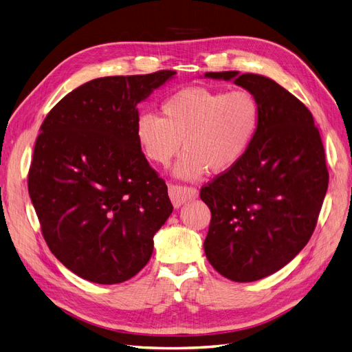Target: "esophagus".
Segmentation results:
<instances>
[{"label":"esophagus","instance_id":"34e87169","mask_svg":"<svg viewBox=\"0 0 352 352\" xmlns=\"http://www.w3.org/2000/svg\"><path fill=\"white\" fill-rule=\"evenodd\" d=\"M168 195L172 199L175 207H180L185 204L186 201H190L198 197V190L194 186H184L177 184H170L168 185Z\"/></svg>","mask_w":352,"mask_h":352}]
</instances>
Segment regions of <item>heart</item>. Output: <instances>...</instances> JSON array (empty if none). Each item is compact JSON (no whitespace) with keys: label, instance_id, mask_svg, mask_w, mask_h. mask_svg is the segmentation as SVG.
Segmentation results:
<instances>
[{"label":"heart","instance_id":"b5f03b06","mask_svg":"<svg viewBox=\"0 0 352 352\" xmlns=\"http://www.w3.org/2000/svg\"><path fill=\"white\" fill-rule=\"evenodd\" d=\"M162 117L141 113L135 136L144 155L167 166L182 148L176 166L180 177L198 179L207 170L226 173L250 151L257 136L261 109L248 89L221 91L190 87L173 92L160 104Z\"/></svg>","mask_w":352,"mask_h":352}]
</instances>
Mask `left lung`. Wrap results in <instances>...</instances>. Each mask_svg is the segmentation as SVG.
<instances>
[{"label": "left lung", "mask_w": 352, "mask_h": 352, "mask_svg": "<svg viewBox=\"0 0 352 352\" xmlns=\"http://www.w3.org/2000/svg\"><path fill=\"white\" fill-rule=\"evenodd\" d=\"M257 97V136L241 162L201 188L211 211L204 251L221 276L254 282L280 270L310 241L329 185L313 114L260 74L208 72Z\"/></svg>", "instance_id": "left-lung-1"}]
</instances>
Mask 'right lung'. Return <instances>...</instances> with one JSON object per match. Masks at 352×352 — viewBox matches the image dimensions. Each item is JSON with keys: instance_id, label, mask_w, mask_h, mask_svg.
<instances>
[{"instance_id": "right-lung-1", "label": "right lung", "mask_w": 352, "mask_h": 352, "mask_svg": "<svg viewBox=\"0 0 352 352\" xmlns=\"http://www.w3.org/2000/svg\"><path fill=\"white\" fill-rule=\"evenodd\" d=\"M175 73L94 79L41 124L29 195L48 248L82 279L114 285L133 278L172 214L166 182L138 145L135 123L136 104Z\"/></svg>"}]
</instances>
